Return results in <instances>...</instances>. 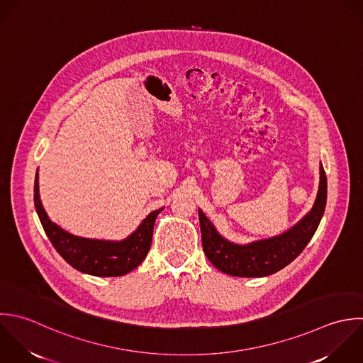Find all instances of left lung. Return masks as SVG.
Wrapping results in <instances>:
<instances>
[{"instance_id": "obj_1", "label": "left lung", "mask_w": 363, "mask_h": 363, "mask_svg": "<svg viewBox=\"0 0 363 363\" xmlns=\"http://www.w3.org/2000/svg\"><path fill=\"white\" fill-rule=\"evenodd\" d=\"M327 205V175L320 165V186L313 209L283 235L236 245L222 238L199 209L202 246L209 262L220 272L235 277H264L290 264L314 236Z\"/></svg>"}]
</instances>
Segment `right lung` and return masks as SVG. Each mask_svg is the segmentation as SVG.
I'll return each mask as SVG.
<instances>
[{"label": "right lung", "instance_id": "add662e5", "mask_svg": "<svg viewBox=\"0 0 363 363\" xmlns=\"http://www.w3.org/2000/svg\"><path fill=\"white\" fill-rule=\"evenodd\" d=\"M33 202L42 228L56 252L73 269L97 277L124 276L141 264L151 246L155 218L164 209L152 211L124 240L111 242L73 236L53 223L39 198L38 172L35 175Z\"/></svg>", "mask_w": 363, "mask_h": 363}]
</instances>
